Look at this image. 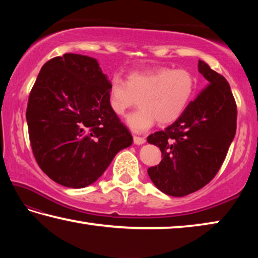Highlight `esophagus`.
Here are the masks:
<instances>
[{"instance_id": "obj_1", "label": "esophagus", "mask_w": 258, "mask_h": 258, "mask_svg": "<svg viewBox=\"0 0 258 258\" xmlns=\"http://www.w3.org/2000/svg\"><path fill=\"white\" fill-rule=\"evenodd\" d=\"M133 141H134L135 145H139L140 146V145H143V143L146 142V139L142 138V137H137V135H134Z\"/></svg>"}]
</instances>
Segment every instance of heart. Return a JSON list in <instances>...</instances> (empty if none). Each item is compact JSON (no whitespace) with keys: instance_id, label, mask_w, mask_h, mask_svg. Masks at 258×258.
I'll use <instances>...</instances> for the list:
<instances>
[{"instance_id":"b5f03b06","label":"heart","mask_w":258,"mask_h":258,"mask_svg":"<svg viewBox=\"0 0 258 258\" xmlns=\"http://www.w3.org/2000/svg\"><path fill=\"white\" fill-rule=\"evenodd\" d=\"M196 91V78L185 68L159 67L151 71L132 72L126 81L113 76L109 86V107L116 115H124L140 99L138 111L126 123L134 132L149 130L158 120L168 125L177 120L189 106Z\"/></svg>"}]
</instances>
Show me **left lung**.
Segmentation results:
<instances>
[{"label": "left lung", "instance_id": "left-lung-1", "mask_svg": "<svg viewBox=\"0 0 258 258\" xmlns=\"http://www.w3.org/2000/svg\"><path fill=\"white\" fill-rule=\"evenodd\" d=\"M207 85L177 120L147 138L161 151L148 174L160 191L183 197L211 182L228 154L237 130V103L228 81L199 60Z\"/></svg>", "mask_w": 258, "mask_h": 258}]
</instances>
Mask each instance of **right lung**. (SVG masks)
<instances>
[{
  "instance_id": "right-lung-1",
  "label": "right lung",
  "mask_w": 258,
  "mask_h": 258,
  "mask_svg": "<svg viewBox=\"0 0 258 258\" xmlns=\"http://www.w3.org/2000/svg\"><path fill=\"white\" fill-rule=\"evenodd\" d=\"M110 82L97 60L64 53L44 63L29 93L26 119L33 155L51 180L85 187L133 142L109 107Z\"/></svg>"
}]
</instances>
